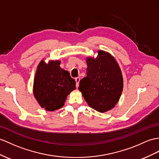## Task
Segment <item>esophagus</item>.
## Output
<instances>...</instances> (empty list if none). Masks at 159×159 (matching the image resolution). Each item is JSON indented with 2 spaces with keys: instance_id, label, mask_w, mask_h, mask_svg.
I'll return each instance as SVG.
<instances>
[{
  "instance_id": "esophagus-1",
  "label": "esophagus",
  "mask_w": 159,
  "mask_h": 159,
  "mask_svg": "<svg viewBox=\"0 0 159 159\" xmlns=\"http://www.w3.org/2000/svg\"><path fill=\"white\" fill-rule=\"evenodd\" d=\"M75 82H76V87L77 88L79 86V83H80V78L79 77H77L75 79Z\"/></svg>"
}]
</instances>
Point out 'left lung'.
<instances>
[{
    "label": "left lung",
    "instance_id": "obj_1",
    "mask_svg": "<svg viewBox=\"0 0 159 159\" xmlns=\"http://www.w3.org/2000/svg\"><path fill=\"white\" fill-rule=\"evenodd\" d=\"M98 52L96 59H87V76L80 80L79 90L89 106L104 113L113 109L119 101L123 82L114 57L102 50Z\"/></svg>",
    "mask_w": 159,
    "mask_h": 159
}]
</instances>
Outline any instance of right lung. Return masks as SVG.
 Returning a JSON list of instances; mask_svg holds the SVG:
<instances>
[{
    "instance_id": "obj_1",
    "label": "right lung",
    "mask_w": 159,
    "mask_h": 159,
    "mask_svg": "<svg viewBox=\"0 0 159 159\" xmlns=\"http://www.w3.org/2000/svg\"><path fill=\"white\" fill-rule=\"evenodd\" d=\"M59 65V61L48 64L42 61L35 75L34 96L40 105L48 111L63 107L67 96L75 89V81Z\"/></svg>"
}]
</instances>
